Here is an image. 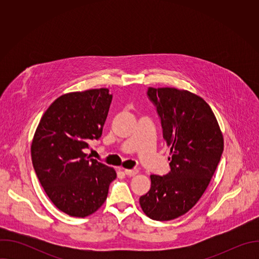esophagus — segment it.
Returning a JSON list of instances; mask_svg holds the SVG:
<instances>
[{"label":"esophagus","mask_w":259,"mask_h":259,"mask_svg":"<svg viewBox=\"0 0 259 259\" xmlns=\"http://www.w3.org/2000/svg\"><path fill=\"white\" fill-rule=\"evenodd\" d=\"M124 172L128 175V176H134L138 173V170L137 169H125Z\"/></svg>","instance_id":"esophagus-1"}]
</instances>
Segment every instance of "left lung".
Returning a JSON list of instances; mask_svg holds the SVG:
<instances>
[{"label":"left lung","instance_id":"1","mask_svg":"<svg viewBox=\"0 0 259 259\" xmlns=\"http://www.w3.org/2000/svg\"><path fill=\"white\" fill-rule=\"evenodd\" d=\"M147 95L161 118L171 171L150 176L151 190L139 204L146 216L168 221L189 212L207 190L224 151V135L201 96L174 87H150Z\"/></svg>","mask_w":259,"mask_h":259}]
</instances>
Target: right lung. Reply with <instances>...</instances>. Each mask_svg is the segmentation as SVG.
<instances>
[{"label":"right lung","mask_w":259,"mask_h":259,"mask_svg":"<svg viewBox=\"0 0 259 259\" xmlns=\"http://www.w3.org/2000/svg\"><path fill=\"white\" fill-rule=\"evenodd\" d=\"M113 94L107 88L69 92L47 108L35 129L32 165L51 202L73 217H87L105 202L114 168L88 159L84 149L98 139Z\"/></svg>","instance_id":"1"}]
</instances>
